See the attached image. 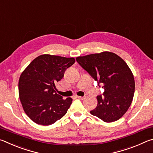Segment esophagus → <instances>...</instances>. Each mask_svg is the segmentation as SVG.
I'll list each match as a JSON object with an SVG mask.
<instances>
[{
    "label": "esophagus",
    "mask_w": 153,
    "mask_h": 153,
    "mask_svg": "<svg viewBox=\"0 0 153 153\" xmlns=\"http://www.w3.org/2000/svg\"><path fill=\"white\" fill-rule=\"evenodd\" d=\"M77 97L78 98H79V99H81V100H83V99H84V97H79V96H77Z\"/></svg>",
    "instance_id": "esophagus-1"
}]
</instances>
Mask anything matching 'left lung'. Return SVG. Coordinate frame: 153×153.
<instances>
[{
    "mask_svg": "<svg viewBox=\"0 0 153 153\" xmlns=\"http://www.w3.org/2000/svg\"><path fill=\"white\" fill-rule=\"evenodd\" d=\"M76 61L105 89L102 97H97V106L90 113L107 123L120 120L130 107L135 90L134 77L128 65L108 51L77 56Z\"/></svg>",
    "mask_w": 153,
    "mask_h": 153,
    "instance_id": "left-lung-1",
    "label": "left lung"
}]
</instances>
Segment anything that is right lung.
Wrapping results in <instances>:
<instances>
[{
	"mask_svg": "<svg viewBox=\"0 0 153 153\" xmlns=\"http://www.w3.org/2000/svg\"><path fill=\"white\" fill-rule=\"evenodd\" d=\"M75 61L74 57L45 54L33 59L21 74L19 99L25 113L33 122L51 125L65 115L73 100H63L56 93V83Z\"/></svg>",
	"mask_w": 153,
	"mask_h": 153,
	"instance_id": "obj_1",
	"label": "right lung"
}]
</instances>
